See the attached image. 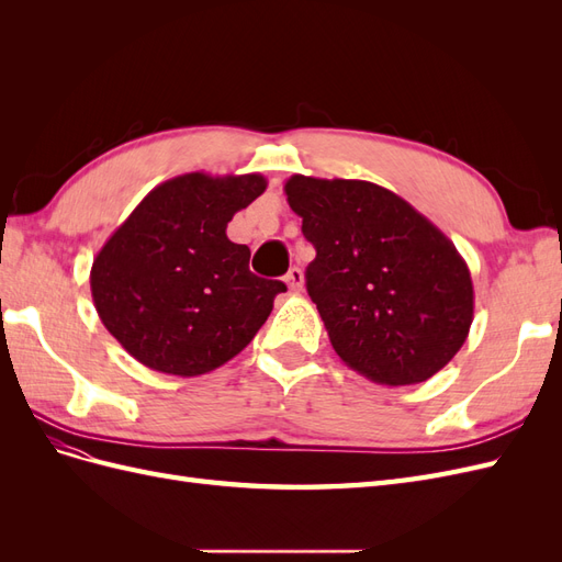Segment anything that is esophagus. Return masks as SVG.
Returning <instances> with one entry per match:
<instances>
[{"instance_id": "esophagus-1", "label": "esophagus", "mask_w": 562, "mask_h": 562, "mask_svg": "<svg viewBox=\"0 0 562 562\" xmlns=\"http://www.w3.org/2000/svg\"><path fill=\"white\" fill-rule=\"evenodd\" d=\"M285 283H288V288H291V291H293V293L302 291V283H304V277H302V269H300V267H293L291 271H288V274H285Z\"/></svg>"}]
</instances>
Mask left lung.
Returning a JSON list of instances; mask_svg holds the SVG:
<instances>
[{
  "mask_svg": "<svg viewBox=\"0 0 562 562\" xmlns=\"http://www.w3.org/2000/svg\"><path fill=\"white\" fill-rule=\"evenodd\" d=\"M283 192L316 248L307 293L339 359L386 386L446 368L473 321L471 271L448 236L368 180L293 176Z\"/></svg>",
  "mask_w": 562,
  "mask_h": 562,
  "instance_id": "8db88e82",
  "label": "left lung"
}]
</instances>
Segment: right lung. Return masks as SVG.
Returning a JSON list of instances; mask_svg holds the SVG:
<instances>
[{
	"label": "right lung",
	"instance_id": "obj_1",
	"mask_svg": "<svg viewBox=\"0 0 562 562\" xmlns=\"http://www.w3.org/2000/svg\"><path fill=\"white\" fill-rule=\"evenodd\" d=\"M267 190L260 173H184L157 184L95 255L91 295L135 361L196 378L234 359L285 293L255 277L227 223Z\"/></svg>",
	"mask_w": 562,
	"mask_h": 562
}]
</instances>
